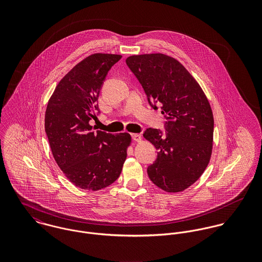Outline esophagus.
<instances>
[{
	"mask_svg": "<svg viewBox=\"0 0 262 262\" xmlns=\"http://www.w3.org/2000/svg\"><path fill=\"white\" fill-rule=\"evenodd\" d=\"M131 136H132L133 140L136 141V142H140V141L142 140V137H141L140 134H135V133H133V134H131Z\"/></svg>",
	"mask_w": 262,
	"mask_h": 262,
	"instance_id": "1",
	"label": "esophagus"
}]
</instances>
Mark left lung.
<instances>
[{"label":"left lung","instance_id":"8db88e82","mask_svg":"<svg viewBox=\"0 0 262 262\" xmlns=\"http://www.w3.org/2000/svg\"><path fill=\"white\" fill-rule=\"evenodd\" d=\"M141 83L150 106H161L165 134L148 128L143 136L158 150L150 164V181L168 192L183 191L195 183L209 164L214 135L210 103L198 81L173 57L162 53L126 59Z\"/></svg>","mask_w":262,"mask_h":262}]
</instances>
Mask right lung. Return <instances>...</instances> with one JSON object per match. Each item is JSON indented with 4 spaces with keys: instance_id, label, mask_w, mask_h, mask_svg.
Returning <instances> with one entry per match:
<instances>
[{
    "instance_id": "add662e5",
    "label": "right lung",
    "mask_w": 262,
    "mask_h": 262,
    "mask_svg": "<svg viewBox=\"0 0 262 262\" xmlns=\"http://www.w3.org/2000/svg\"><path fill=\"white\" fill-rule=\"evenodd\" d=\"M119 54L95 53L64 75L48 101L45 132L53 157L75 187H107L120 177L131 143L128 133L94 131L98 98Z\"/></svg>"
}]
</instances>
